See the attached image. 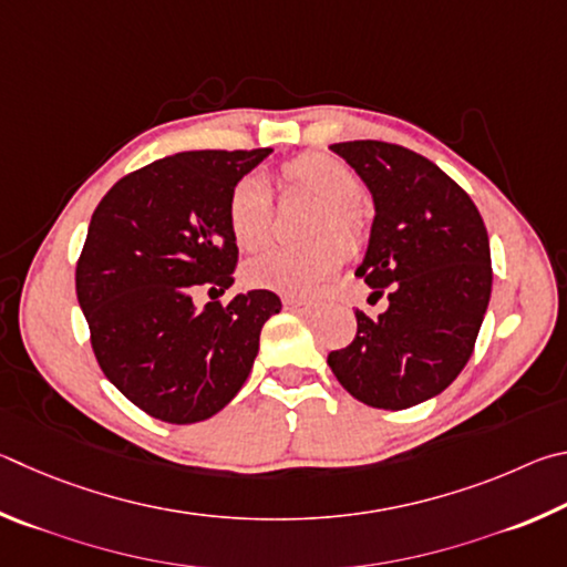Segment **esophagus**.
Listing matches in <instances>:
<instances>
[{"mask_svg":"<svg viewBox=\"0 0 567 567\" xmlns=\"http://www.w3.org/2000/svg\"><path fill=\"white\" fill-rule=\"evenodd\" d=\"M284 309L286 311H311L313 303L306 299H293V296H286L284 299Z\"/></svg>","mask_w":567,"mask_h":567,"instance_id":"34e87169","label":"esophagus"}]
</instances>
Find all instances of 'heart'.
Listing matches in <instances>:
<instances>
[{"instance_id": "b5f03b06", "label": "heart", "mask_w": 567, "mask_h": 567, "mask_svg": "<svg viewBox=\"0 0 567 567\" xmlns=\"http://www.w3.org/2000/svg\"><path fill=\"white\" fill-rule=\"evenodd\" d=\"M281 182L311 196L316 204L311 231H333L346 241L361 234V178L341 158L309 152L281 166ZM271 194L258 176H244L226 198V221L234 241L244 251L264 246L271 231ZM346 258V248L336 236H319L303 246H274L244 266V278L254 289L286 296H306L329 278Z\"/></svg>"}]
</instances>
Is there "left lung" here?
<instances>
[{
    "label": "left lung",
    "instance_id": "left-lung-1",
    "mask_svg": "<svg viewBox=\"0 0 567 567\" xmlns=\"http://www.w3.org/2000/svg\"><path fill=\"white\" fill-rule=\"evenodd\" d=\"M331 152L373 198L369 248L355 276L375 296L389 289L379 319L355 311L359 331L329 353L353 399L403 411L458 379L491 301L488 231L471 196L429 158L385 142H343Z\"/></svg>",
    "mask_w": 567,
    "mask_h": 567
}]
</instances>
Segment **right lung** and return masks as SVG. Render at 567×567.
Here are the masks:
<instances>
[{
    "instance_id": "obj_1",
    "label": "right lung",
    "mask_w": 567,
    "mask_h": 567,
    "mask_svg": "<svg viewBox=\"0 0 567 567\" xmlns=\"http://www.w3.org/2000/svg\"><path fill=\"white\" fill-rule=\"evenodd\" d=\"M274 148L182 152L109 188L76 264V299L109 381L136 409L186 425L212 419L241 391L274 291L206 303L234 284L238 248L226 221L231 186Z\"/></svg>"
}]
</instances>
